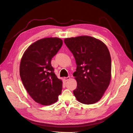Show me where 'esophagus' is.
Instances as JSON below:
<instances>
[{"label":"esophagus","mask_w":133,"mask_h":133,"mask_svg":"<svg viewBox=\"0 0 133 133\" xmlns=\"http://www.w3.org/2000/svg\"><path fill=\"white\" fill-rule=\"evenodd\" d=\"M70 77H64V78H63V79H64V81L65 82H66V81H68L69 80H70Z\"/></svg>","instance_id":"34e87169"}]
</instances>
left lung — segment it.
Listing matches in <instances>:
<instances>
[{
    "label": "left lung",
    "mask_w": 133,
    "mask_h": 133,
    "mask_svg": "<svg viewBox=\"0 0 133 133\" xmlns=\"http://www.w3.org/2000/svg\"><path fill=\"white\" fill-rule=\"evenodd\" d=\"M77 65L73 74L77 82L73 93L79 102L97 103L108 88L111 78V56L106 45L99 39L87 35L65 38Z\"/></svg>",
    "instance_id": "8db88e82"
}]
</instances>
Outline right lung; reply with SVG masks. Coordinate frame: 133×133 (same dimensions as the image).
Masks as SVG:
<instances>
[{
  "mask_svg": "<svg viewBox=\"0 0 133 133\" xmlns=\"http://www.w3.org/2000/svg\"><path fill=\"white\" fill-rule=\"evenodd\" d=\"M59 38H46L35 42L25 51L20 63V77L34 101L48 106L57 102L62 93V81L54 72L51 61L61 49Z\"/></svg>",
  "mask_w": 133,
  "mask_h": 133,
  "instance_id": "1",
  "label": "right lung"
}]
</instances>
